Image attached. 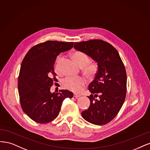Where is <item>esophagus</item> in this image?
Segmentation results:
<instances>
[{
    "mask_svg": "<svg viewBox=\"0 0 150 150\" xmlns=\"http://www.w3.org/2000/svg\"><path fill=\"white\" fill-rule=\"evenodd\" d=\"M79 96H80V95H77V94H75V93L74 94V98H78V97H79Z\"/></svg>",
    "mask_w": 150,
    "mask_h": 150,
    "instance_id": "obj_1",
    "label": "esophagus"
}]
</instances>
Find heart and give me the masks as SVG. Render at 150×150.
Listing matches in <instances>:
<instances>
[{"mask_svg":"<svg viewBox=\"0 0 150 150\" xmlns=\"http://www.w3.org/2000/svg\"><path fill=\"white\" fill-rule=\"evenodd\" d=\"M71 57L76 64L81 67L82 72L90 79H93L98 70V65L96 61H90V58L85 53L79 50H75L71 54ZM62 59L60 57L57 60L55 69L60 71ZM86 83V80L81 76L67 77L63 81L64 87L75 93H80Z\"/></svg>","mask_w":150,"mask_h":150,"instance_id":"b5f03b06","label":"heart"}]
</instances>
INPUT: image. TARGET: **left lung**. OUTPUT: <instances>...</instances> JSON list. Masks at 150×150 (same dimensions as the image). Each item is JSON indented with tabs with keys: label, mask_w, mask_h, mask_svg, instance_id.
<instances>
[{
	"label": "left lung",
	"mask_w": 150,
	"mask_h": 150,
	"mask_svg": "<svg viewBox=\"0 0 150 150\" xmlns=\"http://www.w3.org/2000/svg\"><path fill=\"white\" fill-rule=\"evenodd\" d=\"M74 48L97 62L98 70L88 86L89 108L81 112L86 121L103 125L113 120L127 95V72L118 51L107 42L93 39L75 42Z\"/></svg>",
	"instance_id": "obj_1"
}]
</instances>
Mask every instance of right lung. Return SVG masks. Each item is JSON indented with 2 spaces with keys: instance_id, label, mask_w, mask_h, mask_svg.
<instances>
[{
  "instance_id": "1",
  "label": "right lung",
  "mask_w": 150,
  "mask_h": 150,
  "mask_svg": "<svg viewBox=\"0 0 150 150\" xmlns=\"http://www.w3.org/2000/svg\"><path fill=\"white\" fill-rule=\"evenodd\" d=\"M73 46L71 42L46 41L32 47L24 57L18 80L20 102L23 112L37 123H47L55 119L64 100L73 97V93L67 90L52 93L50 91L57 80L56 57Z\"/></svg>"
}]
</instances>
